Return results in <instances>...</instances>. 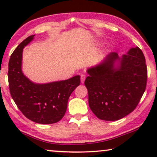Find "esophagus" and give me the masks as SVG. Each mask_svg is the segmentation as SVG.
<instances>
[{
	"label": "esophagus",
	"mask_w": 157,
	"mask_h": 157,
	"mask_svg": "<svg viewBox=\"0 0 157 157\" xmlns=\"http://www.w3.org/2000/svg\"><path fill=\"white\" fill-rule=\"evenodd\" d=\"M85 79H86V75L85 74L81 75V83H83V82H84V81H85Z\"/></svg>",
	"instance_id": "1"
}]
</instances>
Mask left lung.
Returning <instances> with one entry per match:
<instances>
[{
  "mask_svg": "<svg viewBox=\"0 0 157 157\" xmlns=\"http://www.w3.org/2000/svg\"><path fill=\"white\" fill-rule=\"evenodd\" d=\"M84 84L91 110L98 119L117 121L136 109L147 81L145 57L139 47L121 57L112 52L88 68Z\"/></svg>",
  "mask_w": 157,
  "mask_h": 157,
  "instance_id": "obj_1",
  "label": "left lung"
}]
</instances>
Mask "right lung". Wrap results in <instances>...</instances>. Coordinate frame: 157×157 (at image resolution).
I'll use <instances>...</instances> for the list:
<instances>
[{
  "instance_id": "1",
  "label": "right lung",
  "mask_w": 157,
  "mask_h": 157,
  "mask_svg": "<svg viewBox=\"0 0 157 157\" xmlns=\"http://www.w3.org/2000/svg\"><path fill=\"white\" fill-rule=\"evenodd\" d=\"M34 36L25 38L10 56L8 72L10 93L28 119L38 124H54L65 114L69 96L81 83L80 76L42 84L28 78L22 71L23 50Z\"/></svg>"
}]
</instances>
